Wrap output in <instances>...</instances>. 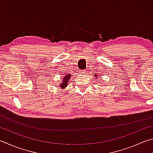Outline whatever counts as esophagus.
<instances>
[{
  "instance_id": "esophagus-1",
  "label": "esophagus",
  "mask_w": 153,
  "mask_h": 153,
  "mask_svg": "<svg viewBox=\"0 0 153 153\" xmlns=\"http://www.w3.org/2000/svg\"><path fill=\"white\" fill-rule=\"evenodd\" d=\"M82 73H85V71H82Z\"/></svg>"
}]
</instances>
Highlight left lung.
I'll use <instances>...</instances> for the list:
<instances>
[{
    "instance_id": "1",
    "label": "left lung",
    "mask_w": 153,
    "mask_h": 153,
    "mask_svg": "<svg viewBox=\"0 0 153 153\" xmlns=\"http://www.w3.org/2000/svg\"><path fill=\"white\" fill-rule=\"evenodd\" d=\"M94 76H95V77H98V74H95L94 75ZM97 81H98V80H97Z\"/></svg>"
}]
</instances>
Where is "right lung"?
Returning a JSON list of instances; mask_svg holds the SVG:
<instances>
[{
  "mask_svg": "<svg viewBox=\"0 0 153 153\" xmlns=\"http://www.w3.org/2000/svg\"><path fill=\"white\" fill-rule=\"evenodd\" d=\"M71 76V74H68L65 75V76L63 77V79H62V82L60 84H59V87H60L61 88L65 89L67 86V85H68L67 84H68V82H69V79H70Z\"/></svg>",
  "mask_w": 153,
  "mask_h": 153,
  "instance_id": "right-lung-1",
  "label": "right lung"
}]
</instances>
